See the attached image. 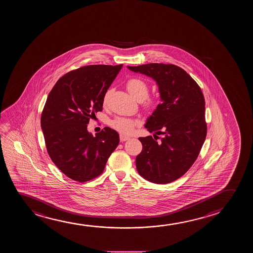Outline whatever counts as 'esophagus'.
I'll return each instance as SVG.
<instances>
[{
	"instance_id": "obj_1",
	"label": "esophagus",
	"mask_w": 253,
	"mask_h": 253,
	"mask_svg": "<svg viewBox=\"0 0 253 253\" xmlns=\"http://www.w3.org/2000/svg\"><path fill=\"white\" fill-rule=\"evenodd\" d=\"M128 139H129V137H128V136H125V135H120V141L121 142H125V141H127Z\"/></svg>"
}]
</instances>
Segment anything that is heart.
<instances>
[{"instance_id": "b5f03b06", "label": "heart", "mask_w": 253, "mask_h": 253, "mask_svg": "<svg viewBox=\"0 0 253 253\" xmlns=\"http://www.w3.org/2000/svg\"><path fill=\"white\" fill-rule=\"evenodd\" d=\"M127 88L128 92L134 96L137 101H143V105L146 108H151L155 105L156 101L154 99L147 97L149 88L144 81L140 78H131L127 83ZM110 95V90L105 93L103 96V103L106 104L108 98ZM136 125V122L126 117H117L111 121L110 125L112 128L117 131L121 132L123 134H128L133 130V128Z\"/></svg>"}]
</instances>
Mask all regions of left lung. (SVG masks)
I'll return each mask as SVG.
<instances>
[{"instance_id":"obj_1","label":"left lung","mask_w":253,"mask_h":253,"mask_svg":"<svg viewBox=\"0 0 253 253\" xmlns=\"http://www.w3.org/2000/svg\"><path fill=\"white\" fill-rule=\"evenodd\" d=\"M127 68L152 78L161 101L144 127L164 137L160 143L151 136L138 138L143 150L136 158L137 172L151 183H170L191 168L205 143V97L191 76L176 65L149 63Z\"/></svg>"}]
</instances>
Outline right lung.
<instances>
[{
    "instance_id": "1",
    "label": "right lung",
    "mask_w": 253,
    "mask_h": 253,
    "mask_svg": "<svg viewBox=\"0 0 253 253\" xmlns=\"http://www.w3.org/2000/svg\"><path fill=\"white\" fill-rule=\"evenodd\" d=\"M123 64L89 65L61 77L49 92L41 117L48 155L71 179L84 183L103 172L119 143L115 129L88 131L89 119L103 110V96Z\"/></svg>"
}]
</instances>
